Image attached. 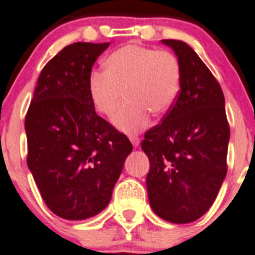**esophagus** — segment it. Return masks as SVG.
<instances>
[{"mask_svg":"<svg viewBox=\"0 0 255 255\" xmlns=\"http://www.w3.org/2000/svg\"><path fill=\"white\" fill-rule=\"evenodd\" d=\"M130 141H131V144L135 146V148L139 146L140 144V139L137 136H135V135H131V136H130Z\"/></svg>","mask_w":255,"mask_h":255,"instance_id":"obj_1","label":"esophagus"}]
</instances>
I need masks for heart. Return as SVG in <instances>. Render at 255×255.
<instances>
[{
	"label": "heart",
	"mask_w": 255,
	"mask_h": 255,
	"mask_svg": "<svg viewBox=\"0 0 255 255\" xmlns=\"http://www.w3.org/2000/svg\"><path fill=\"white\" fill-rule=\"evenodd\" d=\"M105 73L95 72L88 81L91 101L100 114L112 115V124L126 134L148 126L150 115H162L172 107L179 91L181 67L168 50L129 44L105 60Z\"/></svg>",
	"instance_id": "heart-1"
}]
</instances>
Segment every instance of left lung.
Instances as JSON below:
<instances>
[{"mask_svg": "<svg viewBox=\"0 0 255 255\" xmlns=\"http://www.w3.org/2000/svg\"><path fill=\"white\" fill-rule=\"evenodd\" d=\"M181 67L176 102L162 124L145 132L149 204L163 220L188 224L214 204L226 177L230 128L219 82L196 51L179 40H162Z\"/></svg>", "mask_w": 255, "mask_h": 255, "instance_id": "obj_1", "label": "left lung"}]
</instances>
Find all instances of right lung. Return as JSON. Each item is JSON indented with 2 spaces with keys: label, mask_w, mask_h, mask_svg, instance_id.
<instances>
[{
  "label": "right lung",
  "mask_w": 255,
  "mask_h": 255,
  "mask_svg": "<svg viewBox=\"0 0 255 255\" xmlns=\"http://www.w3.org/2000/svg\"><path fill=\"white\" fill-rule=\"evenodd\" d=\"M110 43L65 46L41 71L25 118L27 167L46 206L65 220L106 209L132 145L91 101L88 81Z\"/></svg>",
  "instance_id": "right-lung-1"
}]
</instances>
